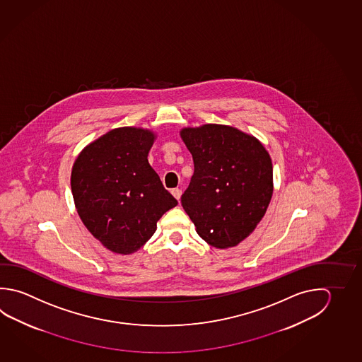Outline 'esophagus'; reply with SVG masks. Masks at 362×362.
I'll return each instance as SVG.
<instances>
[{"mask_svg":"<svg viewBox=\"0 0 362 362\" xmlns=\"http://www.w3.org/2000/svg\"><path fill=\"white\" fill-rule=\"evenodd\" d=\"M172 195L177 199L178 202H180V197L182 195V191L180 190V189H173L171 191Z\"/></svg>","mask_w":362,"mask_h":362,"instance_id":"1","label":"esophagus"}]
</instances>
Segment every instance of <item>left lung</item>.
Segmentation results:
<instances>
[{
	"label": "left lung",
	"mask_w": 362,
	"mask_h": 362,
	"mask_svg": "<svg viewBox=\"0 0 362 362\" xmlns=\"http://www.w3.org/2000/svg\"><path fill=\"white\" fill-rule=\"evenodd\" d=\"M194 175L181 204L199 236L219 249L232 247L255 230L273 194L268 151L254 136L224 125L184 129Z\"/></svg>",
	"instance_id": "8db88e82"
}]
</instances>
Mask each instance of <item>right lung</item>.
<instances>
[{"label":"right lung","instance_id":"add662e5","mask_svg":"<svg viewBox=\"0 0 362 362\" xmlns=\"http://www.w3.org/2000/svg\"><path fill=\"white\" fill-rule=\"evenodd\" d=\"M154 135L119 127L88 145L76 158L71 190L83 223L108 250L132 254L177 205L148 162Z\"/></svg>","mask_w":362,"mask_h":362}]
</instances>
